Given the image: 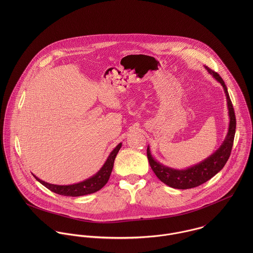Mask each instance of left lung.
<instances>
[{"mask_svg": "<svg viewBox=\"0 0 253 253\" xmlns=\"http://www.w3.org/2000/svg\"><path fill=\"white\" fill-rule=\"evenodd\" d=\"M205 68L222 85L225 92L229 115V126L227 135L222 144L220 145V147L213 154H211L210 157L203 160L202 162L184 169H172L161 164L152 156L150 146L147 147V156L151 169L160 180L174 189L184 190L195 188L212 178L224 168L230 157L233 147L236 132V116L228 93L227 86L222 78L216 72L206 66Z\"/></svg>", "mask_w": 253, "mask_h": 253, "instance_id": "8db88e82", "label": "left lung"}]
</instances>
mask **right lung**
I'll list each match as a JSON object with an SVG mask.
<instances>
[{
  "instance_id": "add662e5",
  "label": "right lung",
  "mask_w": 253,
  "mask_h": 253,
  "mask_svg": "<svg viewBox=\"0 0 253 253\" xmlns=\"http://www.w3.org/2000/svg\"><path fill=\"white\" fill-rule=\"evenodd\" d=\"M121 147H122V143L117 145L113 149V151L110 153L107 160L105 161L101 169L94 175L88 177L85 180L70 184V185H56V184H50L45 181L41 180L40 178L37 177L36 175L34 174L33 175L36 178V180L39 181L42 185H43L45 188H47L51 192L56 193L58 195H62L66 197H81V196L92 194L99 191L108 182L113 167H114L115 159Z\"/></svg>"
}]
</instances>
